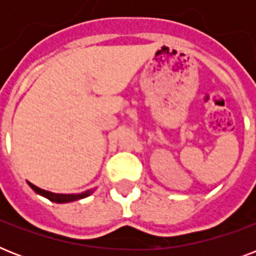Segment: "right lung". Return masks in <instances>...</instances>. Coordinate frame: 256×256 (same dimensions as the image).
Returning a JSON list of instances; mask_svg holds the SVG:
<instances>
[{"label":"right lung","mask_w":256,"mask_h":256,"mask_svg":"<svg viewBox=\"0 0 256 256\" xmlns=\"http://www.w3.org/2000/svg\"><path fill=\"white\" fill-rule=\"evenodd\" d=\"M28 184H29L32 188H33L37 194L42 195V196H45V198H48L49 200H52V202H56V203H69V202H74V200H78V199H84L86 198V196H88V195L92 194V190H86L84 191V192H81V194H56V192H52V191H48V190H44V188H40V187L34 186L33 183L28 182Z\"/></svg>","instance_id":"1"}]
</instances>
